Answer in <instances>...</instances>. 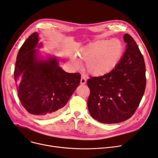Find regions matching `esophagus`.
<instances>
[{
    "mask_svg": "<svg viewBox=\"0 0 158 158\" xmlns=\"http://www.w3.org/2000/svg\"><path fill=\"white\" fill-rule=\"evenodd\" d=\"M86 80L85 76H82L81 79V85H85L86 83Z\"/></svg>",
    "mask_w": 158,
    "mask_h": 158,
    "instance_id": "34e87169",
    "label": "esophagus"
}]
</instances>
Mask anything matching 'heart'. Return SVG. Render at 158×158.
Listing matches in <instances>:
<instances>
[{
    "label": "heart",
    "mask_w": 158,
    "mask_h": 158,
    "mask_svg": "<svg viewBox=\"0 0 158 158\" xmlns=\"http://www.w3.org/2000/svg\"><path fill=\"white\" fill-rule=\"evenodd\" d=\"M124 52L125 47L119 39L98 40L82 48L79 58L86 62L85 69L89 74L98 77L110 73L117 67ZM71 61L76 67L79 66L76 57H72Z\"/></svg>",
    "instance_id": "heart-1"
}]
</instances>
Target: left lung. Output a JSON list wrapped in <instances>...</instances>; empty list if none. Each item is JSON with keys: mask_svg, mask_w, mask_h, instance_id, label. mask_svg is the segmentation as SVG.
I'll return each instance as SVG.
<instances>
[{"mask_svg": "<svg viewBox=\"0 0 158 158\" xmlns=\"http://www.w3.org/2000/svg\"><path fill=\"white\" fill-rule=\"evenodd\" d=\"M126 52L113 71L87 81L90 90L88 107L95 120L116 123L130 118L143 97L146 87L145 64L135 40L123 36Z\"/></svg>", "mask_w": 158, "mask_h": 158, "instance_id": "1", "label": "left lung"}]
</instances>
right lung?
Returning <instances> with one entry per match:
<instances>
[{
    "label": "right lung",
    "mask_w": 158,
    "mask_h": 158,
    "mask_svg": "<svg viewBox=\"0 0 158 158\" xmlns=\"http://www.w3.org/2000/svg\"><path fill=\"white\" fill-rule=\"evenodd\" d=\"M38 35L32 33L20 47L14 72L19 98L28 113L46 118L59 113L79 85V73L65 72L56 58L38 61ZM40 46V45H39Z\"/></svg>",
    "instance_id": "add662e5"
}]
</instances>
